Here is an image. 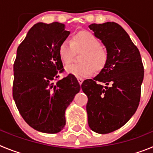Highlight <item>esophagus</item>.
Segmentation results:
<instances>
[{"label": "esophagus", "instance_id": "34e87169", "mask_svg": "<svg viewBox=\"0 0 153 153\" xmlns=\"http://www.w3.org/2000/svg\"><path fill=\"white\" fill-rule=\"evenodd\" d=\"M77 80H78V82H79V83L80 85L82 84V83H83V79H82V78H78Z\"/></svg>", "mask_w": 153, "mask_h": 153}]
</instances>
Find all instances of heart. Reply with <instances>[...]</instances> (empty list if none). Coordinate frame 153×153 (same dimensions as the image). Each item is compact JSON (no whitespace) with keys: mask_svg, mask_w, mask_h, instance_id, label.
Masks as SVG:
<instances>
[{"mask_svg":"<svg viewBox=\"0 0 153 153\" xmlns=\"http://www.w3.org/2000/svg\"><path fill=\"white\" fill-rule=\"evenodd\" d=\"M76 53H83L79 57L81 63L67 67L66 71L77 78L88 77L94 70L100 72L108 63L107 51L101 47L100 39L89 31H79L73 36L70 42L64 40L59 46V57L66 66L72 63Z\"/></svg>","mask_w":153,"mask_h":153,"instance_id":"b5f03b06","label":"heart"}]
</instances>
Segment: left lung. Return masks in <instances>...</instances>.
Here are the masks:
<instances>
[{
	"instance_id": "8db88e82",
	"label": "left lung",
	"mask_w": 153,
	"mask_h": 153,
	"mask_svg": "<svg viewBox=\"0 0 153 153\" xmlns=\"http://www.w3.org/2000/svg\"><path fill=\"white\" fill-rule=\"evenodd\" d=\"M89 27L106 47L109 59L104 70L93 79L83 81L81 87L88 97L89 126L97 133L106 134L125 125L136 113L144 68L140 51L120 25L106 22Z\"/></svg>"
}]
</instances>
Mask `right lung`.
<instances>
[{"instance_id":"1","label":"right lung","mask_w":153,"mask_h":153,"mask_svg":"<svg viewBox=\"0 0 153 153\" xmlns=\"http://www.w3.org/2000/svg\"><path fill=\"white\" fill-rule=\"evenodd\" d=\"M69 34L63 24L37 23L17 47L13 98L25 122L39 132L63 129L65 110L80 90L72 74L59 79L64 69L58 49Z\"/></svg>"}]
</instances>
